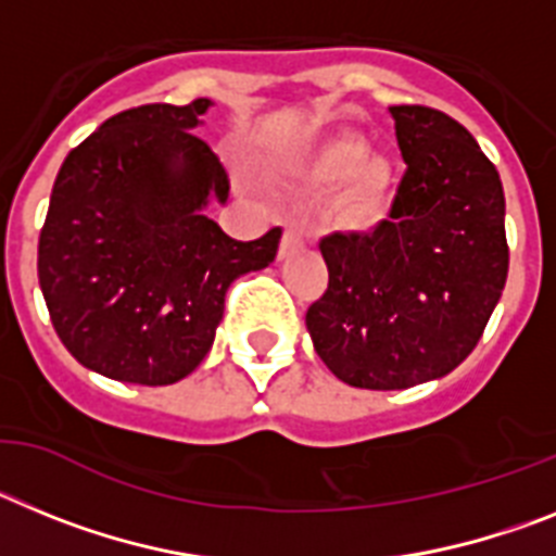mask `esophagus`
<instances>
[{"mask_svg":"<svg viewBox=\"0 0 556 556\" xmlns=\"http://www.w3.org/2000/svg\"><path fill=\"white\" fill-rule=\"evenodd\" d=\"M302 240H305V231H302V226L299 224L285 226L282 243H279V257H288V254H293V251L302 245Z\"/></svg>","mask_w":556,"mask_h":556,"instance_id":"34e87169","label":"esophagus"}]
</instances>
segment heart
I'll return each mask as SVG.
<instances>
[{"label":"heart","instance_id":"obj_1","mask_svg":"<svg viewBox=\"0 0 556 556\" xmlns=\"http://www.w3.org/2000/svg\"><path fill=\"white\" fill-rule=\"evenodd\" d=\"M364 156V144L352 137H338L327 142L321 151L313 156V173L321 178H344ZM383 167L380 164H364L350 185V210L355 218H366L380 204V192H383Z\"/></svg>","mask_w":556,"mask_h":556}]
</instances>
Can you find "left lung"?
I'll return each mask as SVG.
<instances>
[{"instance_id":"1","label":"left lung","mask_w":556,"mask_h":556,"mask_svg":"<svg viewBox=\"0 0 556 556\" xmlns=\"http://www.w3.org/2000/svg\"><path fill=\"white\" fill-rule=\"evenodd\" d=\"M405 173L371 231H332L330 271L307 307L318 358L355 389L445 378L476 350L509 271L504 187L465 125L428 105H392Z\"/></svg>"}]
</instances>
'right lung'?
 Returning a JSON list of instances; mask_svg holds the SVG:
<instances>
[{
  "instance_id": "add662e5",
  "label": "right lung",
  "mask_w": 556,
  "mask_h": 556,
  "mask_svg": "<svg viewBox=\"0 0 556 556\" xmlns=\"http://www.w3.org/2000/svg\"><path fill=\"white\" fill-rule=\"evenodd\" d=\"M210 100L105 119L64 159L38 238V285L61 344L111 380L167 386L215 341L229 285L274 263L282 229L235 240L204 210L229 176L198 137Z\"/></svg>"
}]
</instances>
